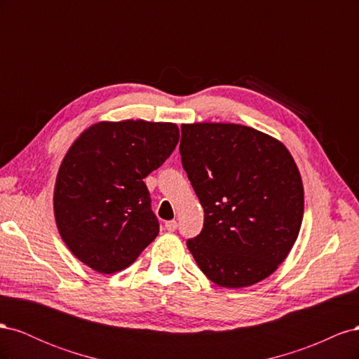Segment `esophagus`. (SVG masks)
<instances>
[{"label":"esophagus","mask_w":359,"mask_h":359,"mask_svg":"<svg viewBox=\"0 0 359 359\" xmlns=\"http://www.w3.org/2000/svg\"><path fill=\"white\" fill-rule=\"evenodd\" d=\"M177 227H178V223H177L175 220H169V222L165 223V229H166L168 232H175Z\"/></svg>","instance_id":"1"}]
</instances>
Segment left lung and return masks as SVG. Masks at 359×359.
Masks as SVG:
<instances>
[{"mask_svg": "<svg viewBox=\"0 0 359 359\" xmlns=\"http://www.w3.org/2000/svg\"><path fill=\"white\" fill-rule=\"evenodd\" d=\"M180 154L203 206V229L187 241L202 273L236 289L259 283L295 244L304 214L299 170L287 148L252 127L181 126Z\"/></svg>", "mask_w": 359, "mask_h": 359, "instance_id": "obj_1", "label": "left lung"}]
</instances>
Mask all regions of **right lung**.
<instances>
[{
	"label": "right lung",
	"instance_id": "add662e5",
	"mask_svg": "<svg viewBox=\"0 0 359 359\" xmlns=\"http://www.w3.org/2000/svg\"><path fill=\"white\" fill-rule=\"evenodd\" d=\"M180 140L172 123L127 119L99 123L74 140L53 191L62 241L97 273L132 265L158 235L144 178L160 168Z\"/></svg>",
	"mask_w": 359,
	"mask_h": 359
}]
</instances>
